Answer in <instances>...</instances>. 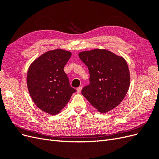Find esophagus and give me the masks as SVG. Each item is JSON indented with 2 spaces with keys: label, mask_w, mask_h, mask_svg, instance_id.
<instances>
[{
  "label": "esophagus",
  "mask_w": 159,
  "mask_h": 159,
  "mask_svg": "<svg viewBox=\"0 0 159 159\" xmlns=\"http://www.w3.org/2000/svg\"><path fill=\"white\" fill-rule=\"evenodd\" d=\"M81 89H82V87H79V88H77V89H76V90H77V93H80V92H81Z\"/></svg>",
  "instance_id": "esophagus-1"
}]
</instances>
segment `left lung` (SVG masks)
I'll use <instances>...</instances> for the list:
<instances>
[{
    "label": "left lung",
    "mask_w": 159,
    "mask_h": 159,
    "mask_svg": "<svg viewBox=\"0 0 159 159\" xmlns=\"http://www.w3.org/2000/svg\"><path fill=\"white\" fill-rule=\"evenodd\" d=\"M79 57L88 66L90 84L81 93L101 113H106L121 103L130 85L127 62L107 50L80 52Z\"/></svg>",
    "instance_id": "1"
}]
</instances>
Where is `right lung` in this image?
<instances>
[{
  "label": "right lung",
  "instance_id": "1",
  "mask_svg": "<svg viewBox=\"0 0 159 159\" xmlns=\"http://www.w3.org/2000/svg\"><path fill=\"white\" fill-rule=\"evenodd\" d=\"M68 51H48L34 61L27 74L29 93L43 111L56 115L68 103L76 89L71 88L64 68L71 57Z\"/></svg>",
  "mask_w": 159,
  "mask_h": 159
}]
</instances>
